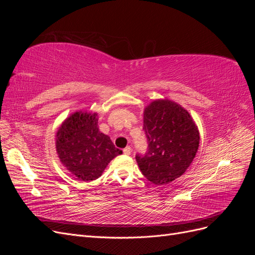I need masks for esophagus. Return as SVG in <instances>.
Masks as SVG:
<instances>
[{
    "label": "esophagus",
    "instance_id": "34e87169",
    "mask_svg": "<svg viewBox=\"0 0 255 255\" xmlns=\"http://www.w3.org/2000/svg\"><path fill=\"white\" fill-rule=\"evenodd\" d=\"M123 153H125L126 155H129V154L132 153V148H130V146H127V148L123 149Z\"/></svg>",
    "mask_w": 255,
    "mask_h": 255
}]
</instances>
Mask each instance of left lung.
<instances>
[{
  "mask_svg": "<svg viewBox=\"0 0 255 255\" xmlns=\"http://www.w3.org/2000/svg\"><path fill=\"white\" fill-rule=\"evenodd\" d=\"M143 129L148 151L136 155L142 174L155 185L180 177L194 160L200 141L189 113L168 99L155 100L144 109Z\"/></svg>",
  "mask_w": 255,
  "mask_h": 255,
  "instance_id": "left-lung-1",
  "label": "left lung"
}]
</instances>
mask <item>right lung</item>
Returning <instances> with one entry per match:
<instances>
[{
  "label": "right lung",
  "mask_w": 255,
  "mask_h": 255,
  "mask_svg": "<svg viewBox=\"0 0 255 255\" xmlns=\"http://www.w3.org/2000/svg\"><path fill=\"white\" fill-rule=\"evenodd\" d=\"M58 157L69 171L83 181L101 176L110 161L122 151L98 128V114L75 112L56 134Z\"/></svg>",
  "instance_id": "add662e5"
}]
</instances>
